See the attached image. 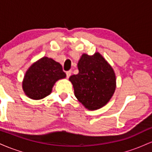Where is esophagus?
Instances as JSON below:
<instances>
[{
  "label": "esophagus",
  "mask_w": 152,
  "mask_h": 152,
  "mask_svg": "<svg viewBox=\"0 0 152 152\" xmlns=\"http://www.w3.org/2000/svg\"><path fill=\"white\" fill-rule=\"evenodd\" d=\"M71 73H72V71H71V70L66 71V77H67V78H69V77H70V76L71 75Z\"/></svg>",
  "instance_id": "esophagus-1"
}]
</instances>
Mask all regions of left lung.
I'll return each instance as SVG.
<instances>
[{"label": "left lung", "mask_w": 152, "mask_h": 152, "mask_svg": "<svg viewBox=\"0 0 152 152\" xmlns=\"http://www.w3.org/2000/svg\"><path fill=\"white\" fill-rule=\"evenodd\" d=\"M77 66L78 74L69 78L75 96L88 110L105 106L116 89V76L112 67L98 52L93 56L83 53Z\"/></svg>", "instance_id": "8db88e82"}]
</instances>
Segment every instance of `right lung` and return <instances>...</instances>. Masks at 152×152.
<instances>
[{
  "mask_svg": "<svg viewBox=\"0 0 152 152\" xmlns=\"http://www.w3.org/2000/svg\"><path fill=\"white\" fill-rule=\"evenodd\" d=\"M66 76L59 63L48 57H43L26 71L23 81V89L29 98L42 99L51 93L56 82Z\"/></svg>",
  "mask_w": 152,
  "mask_h": 152,
  "instance_id": "add662e5",
  "label": "right lung"
}]
</instances>
